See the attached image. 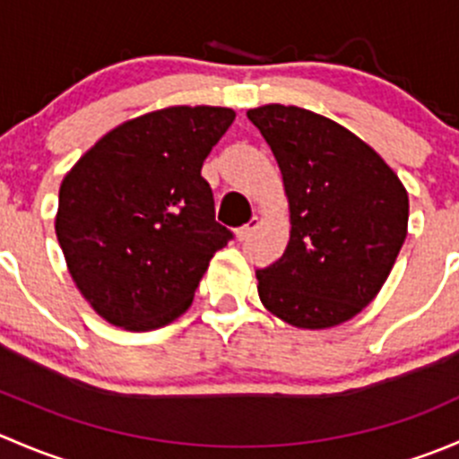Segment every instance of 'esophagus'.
<instances>
[{
    "instance_id": "obj_1",
    "label": "esophagus",
    "mask_w": 459,
    "mask_h": 459,
    "mask_svg": "<svg viewBox=\"0 0 459 459\" xmlns=\"http://www.w3.org/2000/svg\"><path fill=\"white\" fill-rule=\"evenodd\" d=\"M257 226H259V220H257V217H253V220H248L247 224L242 226V229H238V239H242V242H244V239L251 238L253 230H255Z\"/></svg>"
}]
</instances>
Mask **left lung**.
Here are the masks:
<instances>
[{"label": "left lung", "mask_w": 459, "mask_h": 459, "mask_svg": "<svg viewBox=\"0 0 459 459\" xmlns=\"http://www.w3.org/2000/svg\"><path fill=\"white\" fill-rule=\"evenodd\" d=\"M284 178L290 239L257 271L264 307L298 328L355 317L386 281L406 239L409 195L391 166L333 119L298 106L248 110Z\"/></svg>", "instance_id": "1"}]
</instances>
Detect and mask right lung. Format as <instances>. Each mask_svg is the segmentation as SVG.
<instances>
[{
	"mask_svg": "<svg viewBox=\"0 0 459 459\" xmlns=\"http://www.w3.org/2000/svg\"><path fill=\"white\" fill-rule=\"evenodd\" d=\"M233 119L220 106L146 113L106 133L66 173L55 233L77 289L106 322L151 331L191 307L211 257L233 239L202 178Z\"/></svg>",
	"mask_w": 459,
	"mask_h": 459,
	"instance_id": "add662e5",
	"label": "right lung"
}]
</instances>
